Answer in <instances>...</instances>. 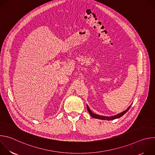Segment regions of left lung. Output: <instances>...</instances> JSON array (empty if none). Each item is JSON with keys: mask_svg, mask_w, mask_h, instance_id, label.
<instances>
[{"mask_svg": "<svg viewBox=\"0 0 155 155\" xmlns=\"http://www.w3.org/2000/svg\"><path fill=\"white\" fill-rule=\"evenodd\" d=\"M132 105V104H131ZM131 105L126 110H124V111L122 112L120 114H118L117 115H115L114 116H111V117H107V116H101V115H97V114H94L93 112L91 111V110L90 109L89 107H88L87 105H86L87 106V109L88 110V112H89V114H90V115L94 118H96V119H99V120H107V121H110V120H115V119H117V118H119L120 117H121L123 115H124L127 111L129 110V109L130 108Z\"/></svg>", "mask_w": 155, "mask_h": 155, "instance_id": "8db88e82", "label": "left lung"}]
</instances>
